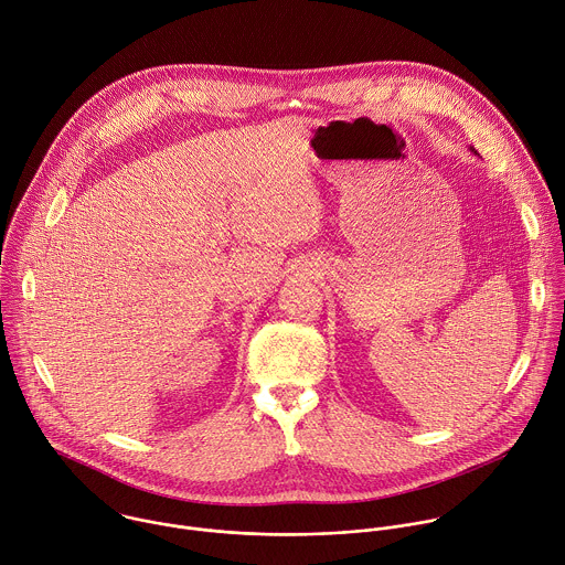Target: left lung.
<instances>
[{
  "label": "left lung",
  "instance_id": "8db88e82",
  "mask_svg": "<svg viewBox=\"0 0 565 565\" xmlns=\"http://www.w3.org/2000/svg\"><path fill=\"white\" fill-rule=\"evenodd\" d=\"M470 152H472V154H477V150H475V148H472V146H470Z\"/></svg>",
  "mask_w": 565,
  "mask_h": 565
}]
</instances>
